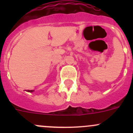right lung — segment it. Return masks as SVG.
I'll return each mask as SVG.
<instances>
[{"mask_svg": "<svg viewBox=\"0 0 133 133\" xmlns=\"http://www.w3.org/2000/svg\"><path fill=\"white\" fill-rule=\"evenodd\" d=\"M28 91V92H33V91H33V90H28V91Z\"/></svg>", "mask_w": 133, "mask_h": 133, "instance_id": "add662e5", "label": "right lung"}]
</instances>
